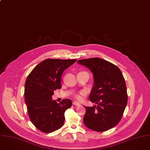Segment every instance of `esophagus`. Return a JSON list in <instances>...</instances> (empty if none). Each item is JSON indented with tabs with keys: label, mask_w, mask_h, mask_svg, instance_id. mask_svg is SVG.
<instances>
[{
	"label": "esophagus",
	"mask_w": 150,
	"mask_h": 150,
	"mask_svg": "<svg viewBox=\"0 0 150 150\" xmlns=\"http://www.w3.org/2000/svg\"><path fill=\"white\" fill-rule=\"evenodd\" d=\"M72 104H73V105H77V106H79V105H80V104H79L78 102H77V101H74V102L72 103Z\"/></svg>",
	"instance_id": "esophagus-1"
}]
</instances>
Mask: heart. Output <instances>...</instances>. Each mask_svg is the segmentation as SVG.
I'll return each mask as SVG.
<instances>
[{
	"mask_svg": "<svg viewBox=\"0 0 150 150\" xmlns=\"http://www.w3.org/2000/svg\"><path fill=\"white\" fill-rule=\"evenodd\" d=\"M86 94V91L84 90L81 91L80 92L76 93L74 94V97L76 100H78L79 101H81L83 99V97Z\"/></svg>",
	"mask_w": 150,
	"mask_h": 150,
	"instance_id": "1",
	"label": "heart"
}]
</instances>
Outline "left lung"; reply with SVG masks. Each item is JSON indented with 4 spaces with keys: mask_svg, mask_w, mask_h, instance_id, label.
Listing matches in <instances>:
<instances>
[{
    "mask_svg": "<svg viewBox=\"0 0 150 150\" xmlns=\"http://www.w3.org/2000/svg\"><path fill=\"white\" fill-rule=\"evenodd\" d=\"M93 75L90 101L97 105L85 107L83 123L96 132L107 131L115 126L121 119L127 103V89L120 68L100 58L78 60Z\"/></svg>",
    "mask_w": 150,
    "mask_h": 150,
    "instance_id": "1",
    "label": "left lung"
}]
</instances>
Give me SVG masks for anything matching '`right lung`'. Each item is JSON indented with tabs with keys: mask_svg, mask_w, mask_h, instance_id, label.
<instances>
[{
	"mask_svg": "<svg viewBox=\"0 0 150 150\" xmlns=\"http://www.w3.org/2000/svg\"><path fill=\"white\" fill-rule=\"evenodd\" d=\"M76 60L46 59L38 64L28 76L24 89L25 103L32 123L39 130L51 133L64 123L65 111L72 106L70 99L59 103L52 99L61 89L62 74Z\"/></svg>",
	"mask_w": 150,
	"mask_h": 150,
	"instance_id": "add662e5",
	"label": "right lung"
}]
</instances>
